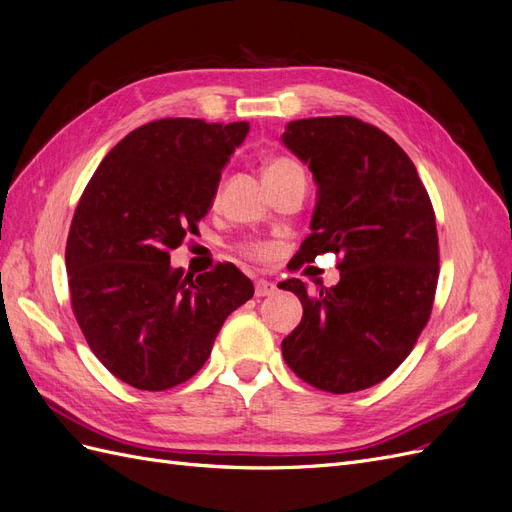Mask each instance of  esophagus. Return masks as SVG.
<instances>
[{
	"instance_id": "esophagus-1",
	"label": "esophagus",
	"mask_w": 512,
	"mask_h": 512,
	"mask_svg": "<svg viewBox=\"0 0 512 512\" xmlns=\"http://www.w3.org/2000/svg\"><path fill=\"white\" fill-rule=\"evenodd\" d=\"M254 292H256V297H271V294L277 292V286L269 280H258L254 284Z\"/></svg>"
}]
</instances>
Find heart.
<instances>
[{"label":"heart","instance_id":"1","mask_svg":"<svg viewBox=\"0 0 512 512\" xmlns=\"http://www.w3.org/2000/svg\"><path fill=\"white\" fill-rule=\"evenodd\" d=\"M262 173H265V181L269 183V188H273V185L282 183L284 179H288L292 175L303 173V170L297 162L290 158L273 156V158H267L265 164H262ZM239 252L252 260H265L269 256V247L260 241H245L239 245Z\"/></svg>","mask_w":512,"mask_h":512}]
</instances>
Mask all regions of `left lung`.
<instances>
[{
	"label": "left lung",
	"instance_id": "1",
	"mask_svg": "<svg viewBox=\"0 0 512 512\" xmlns=\"http://www.w3.org/2000/svg\"><path fill=\"white\" fill-rule=\"evenodd\" d=\"M284 145L318 183L297 269L339 256V282L297 294L303 318L282 342L288 367L320 391L344 395L389 378L412 352L431 316L440 250L436 213L414 162L393 138L356 117L290 121Z\"/></svg>",
	"mask_w": 512,
	"mask_h": 512
}]
</instances>
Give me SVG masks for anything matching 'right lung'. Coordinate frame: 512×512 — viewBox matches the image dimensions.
I'll list each match as a JSON object with an SVG mask.
<instances>
[{"label":"right lung","instance_id":"obj_1","mask_svg":"<svg viewBox=\"0 0 512 512\" xmlns=\"http://www.w3.org/2000/svg\"><path fill=\"white\" fill-rule=\"evenodd\" d=\"M247 132L245 121H149L108 151L76 205L66 243L74 318L100 363L138 391L190 380L228 314L252 299L232 262L198 277L170 267Z\"/></svg>","mask_w":512,"mask_h":512}]
</instances>
